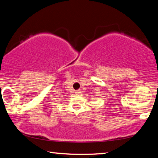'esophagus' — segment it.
<instances>
[{
  "label": "esophagus",
  "instance_id": "esophagus-1",
  "mask_svg": "<svg viewBox=\"0 0 158 158\" xmlns=\"http://www.w3.org/2000/svg\"><path fill=\"white\" fill-rule=\"evenodd\" d=\"M79 93H80L79 90H76V91H75V93H76V94H79Z\"/></svg>",
  "mask_w": 158,
  "mask_h": 158
}]
</instances>
